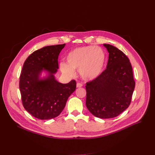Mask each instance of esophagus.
Segmentation results:
<instances>
[{
    "label": "esophagus",
    "mask_w": 155,
    "mask_h": 155,
    "mask_svg": "<svg viewBox=\"0 0 155 155\" xmlns=\"http://www.w3.org/2000/svg\"><path fill=\"white\" fill-rule=\"evenodd\" d=\"M82 86H83V84H81V83H78L77 84H76V87H81Z\"/></svg>",
    "instance_id": "1"
}]
</instances>
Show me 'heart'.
<instances>
[{
    "label": "heart",
    "mask_w": 155,
    "mask_h": 155,
    "mask_svg": "<svg viewBox=\"0 0 155 155\" xmlns=\"http://www.w3.org/2000/svg\"><path fill=\"white\" fill-rule=\"evenodd\" d=\"M66 64L61 62L60 69L68 77L74 75V71H79L82 79L91 81L97 79L104 71L106 55L101 47L90 45L74 49L65 57Z\"/></svg>",
    "instance_id": "heart-1"
}]
</instances>
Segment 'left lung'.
I'll return each instance as SVG.
<instances>
[{"label":"left lung","mask_w":155,"mask_h":155,"mask_svg":"<svg viewBox=\"0 0 155 155\" xmlns=\"http://www.w3.org/2000/svg\"><path fill=\"white\" fill-rule=\"evenodd\" d=\"M104 46L109 53L107 68L97 79L86 83V105L95 117L110 119L129 107L135 82L128 57L113 45Z\"/></svg>","instance_id":"obj_1"}]
</instances>
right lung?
Returning <instances> with one entry per match:
<instances>
[{
    "label": "right lung",
    "mask_w": 155,
    "mask_h": 155,
    "mask_svg": "<svg viewBox=\"0 0 155 155\" xmlns=\"http://www.w3.org/2000/svg\"><path fill=\"white\" fill-rule=\"evenodd\" d=\"M65 44L50 45L35 51L25 61L19 79V90L24 108L33 117L48 120L59 115L76 83L58 82V57ZM43 71L47 76L43 78Z\"/></svg>",
    "instance_id": "add662e5"
}]
</instances>
